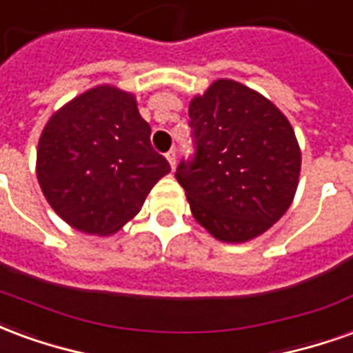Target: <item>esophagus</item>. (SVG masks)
Here are the masks:
<instances>
[{
	"label": "esophagus",
	"instance_id": "esophagus-1",
	"mask_svg": "<svg viewBox=\"0 0 353 353\" xmlns=\"http://www.w3.org/2000/svg\"><path fill=\"white\" fill-rule=\"evenodd\" d=\"M166 159H168L170 166H172V168H174V166H176V159H177L176 149H170L168 153H166Z\"/></svg>",
	"mask_w": 353,
	"mask_h": 353
}]
</instances>
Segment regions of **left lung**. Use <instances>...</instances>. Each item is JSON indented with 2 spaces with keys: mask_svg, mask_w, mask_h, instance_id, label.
<instances>
[{
  "mask_svg": "<svg viewBox=\"0 0 353 353\" xmlns=\"http://www.w3.org/2000/svg\"><path fill=\"white\" fill-rule=\"evenodd\" d=\"M194 157L176 179L192 217L221 242H248L293 202L301 149L285 115L245 85L217 79L189 103Z\"/></svg>",
  "mask_w": 353,
  "mask_h": 353,
  "instance_id": "obj_1",
  "label": "left lung"
}]
</instances>
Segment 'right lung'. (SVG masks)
I'll use <instances>...</instances> for the list:
<instances>
[{
  "instance_id": "obj_1",
  "label": "right lung",
  "mask_w": 353,
  "mask_h": 353,
  "mask_svg": "<svg viewBox=\"0 0 353 353\" xmlns=\"http://www.w3.org/2000/svg\"><path fill=\"white\" fill-rule=\"evenodd\" d=\"M149 138L134 94L100 85L68 101L37 145V181L50 208L81 232H117L170 172Z\"/></svg>"
}]
</instances>
